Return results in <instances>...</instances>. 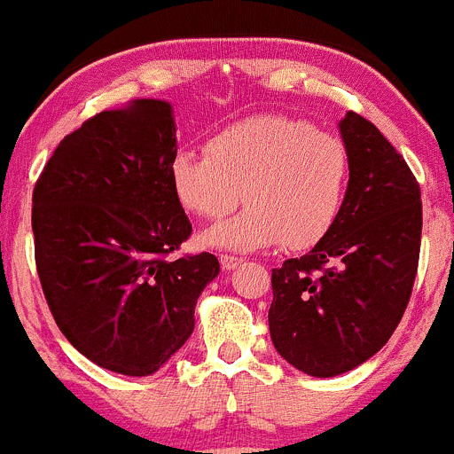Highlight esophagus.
Listing matches in <instances>:
<instances>
[{"label": "esophagus", "instance_id": "esophagus-1", "mask_svg": "<svg viewBox=\"0 0 454 454\" xmlns=\"http://www.w3.org/2000/svg\"><path fill=\"white\" fill-rule=\"evenodd\" d=\"M242 257H238V255H227V253H223L221 255V264H223V268H225V270H233V268L236 266H240L242 264Z\"/></svg>", "mask_w": 454, "mask_h": 454}]
</instances>
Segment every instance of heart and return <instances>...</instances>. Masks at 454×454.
Returning <instances> with one entry per match:
<instances>
[{
  "label": "heart",
  "mask_w": 454,
  "mask_h": 454,
  "mask_svg": "<svg viewBox=\"0 0 454 454\" xmlns=\"http://www.w3.org/2000/svg\"><path fill=\"white\" fill-rule=\"evenodd\" d=\"M168 177L179 206L203 221L248 203L236 218L209 229L207 245L255 251L281 240L286 248H307L342 212L350 155L340 136L307 121L260 114L209 136L206 155L179 151Z\"/></svg>",
  "instance_id": "obj_1"
}]
</instances>
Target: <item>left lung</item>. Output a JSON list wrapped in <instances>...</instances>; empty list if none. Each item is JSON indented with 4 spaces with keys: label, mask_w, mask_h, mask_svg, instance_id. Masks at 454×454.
I'll list each match as a JSON object with an SVG mask.
<instances>
[{
    "label": "left lung",
    "mask_w": 454,
    "mask_h": 454,
    "mask_svg": "<svg viewBox=\"0 0 454 454\" xmlns=\"http://www.w3.org/2000/svg\"><path fill=\"white\" fill-rule=\"evenodd\" d=\"M350 155L335 225L305 255L272 268L268 326L277 353L311 377L357 368L387 344L418 272L420 186L364 116L340 121Z\"/></svg>",
    "instance_id": "1"
}]
</instances>
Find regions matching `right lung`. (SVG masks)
I'll return each mask as SVG.
<instances>
[{
	"label": "right lung",
	"mask_w": 454,
	"mask_h": 454,
	"mask_svg": "<svg viewBox=\"0 0 454 454\" xmlns=\"http://www.w3.org/2000/svg\"><path fill=\"white\" fill-rule=\"evenodd\" d=\"M167 101L136 99L65 136L32 194L34 257L65 338L101 368L147 377L194 329L212 253L170 257L192 233L170 190Z\"/></svg>",
	"instance_id": "right-lung-1"
}]
</instances>
